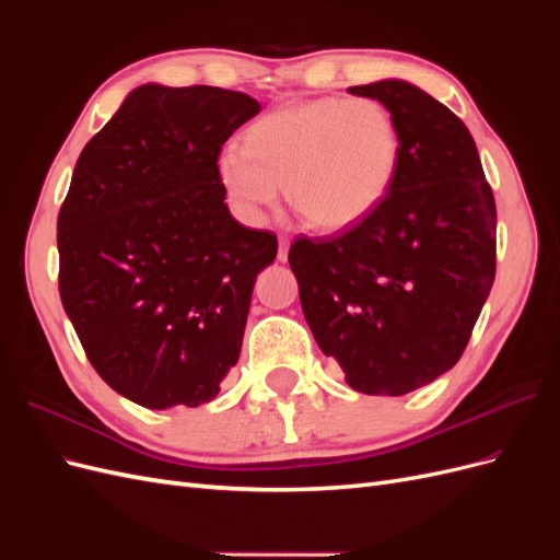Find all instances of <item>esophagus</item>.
<instances>
[{"mask_svg":"<svg viewBox=\"0 0 560 560\" xmlns=\"http://www.w3.org/2000/svg\"><path fill=\"white\" fill-rule=\"evenodd\" d=\"M287 254H290V238H280V247H278V261H287Z\"/></svg>","mask_w":560,"mask_h":560,"instance_id":"1","label":"esophagus"}]
</instances>
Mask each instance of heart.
<instances>
[{
	"label": "heart",
	"mask_w": 560,
	"mask_h": 560,
	"mask_svg": "<svg viewBox=\"0 0 560 560\" xmlns=\"http://www.w3.org/2000/svg\"><path fill=\"white\" fill-rule=\"evenodd\" d=\"M393 114L371 97H317L282 105L217 156V177L247 222L292 208L319 231H343L374 212L399 165Z\"/></svg>",
	"instance_id": "heart-1"
}]
</instances>
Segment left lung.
I'll use <instances>...</instances> for the list:
<instances>
[{
    "label": "left lung",
    "instance_id": "left-lung-1",
    "mask_svg": "<svg viewBox=\"0 0 560 560\" xmlns=\"http://www.w3.org/2000/svg\"><path fill=\"white\" fill-rule=\"evenodd\" d=\"M348 93L378 100L399 130L381 206L336 235L290 247L301 308L352 389L399 397L455 366L495 280V198L477 144L409 81Z\"/></svg>",
    "mask_w": 560,
    "mask_h": 560
}]
</instances>
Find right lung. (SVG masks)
<instances>
[{
  "mask_svg": "<svg viewBox=\"0 0 560 560\" xmlns=\"http://www.w3.org/2000/svg\"><path fill=\"white\" fill-rule=\"evenodd\" d=\"M259 109L238 91L144 83L74 165L62 308L100 378L147 409L208 404L241 358L278 238L231 217L217 156Z\"/></svg>",
  "mask_w": 560,
  "mask_h": 560,
  "instance_id": "1",
  "label": "right lung"
}]
</instances>
